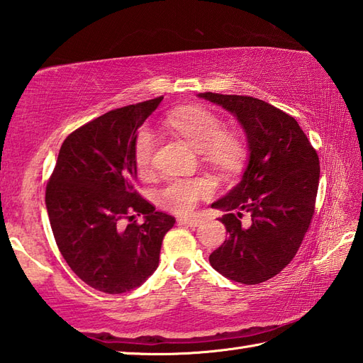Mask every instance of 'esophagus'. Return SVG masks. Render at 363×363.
Returning a JSON list of instances; mask_svg holds the SVG:
<instances>
[{
	"mask_svg": "<svg viewBox=\"0 0 363 363\" xmlns=\"http://www.w3.org/2000/svg\"><path fill=\"white\" fill-rule=\"evenodd\" d=\"M177 225H187L190 228H196L201 225V220L198 217H177Z\"/></svg>",
	"mask_w": 363,
	"mask_h": 363,
	"instance_id": "esophagus-1",
	"label": "esophagus"
}]
</instances>
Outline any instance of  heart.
Instances as JSON below:
<instances>
[{"label": "heart", "mask_w": 363, "mask_h": 363, "mask_svg": "<svg viewBox=\"0 0 363 363\" xmlns=\"http://www.w3.org/2000/svg\"><path fill=\"white\" fill-rule=\"evenodd\" d=\"M174 128L195 150L203 151L215 165L230 168L242 160L245 145L234 133H223V121L203 107H182L168 117ZM154 151V135L140 129L134 140V164L140 173L148 172ZM212 186L204 177H173L156 191V201L167 211L184 213L195 209L201 198L211 195Z\"/></svg>", "instance_id": "b5f03b06"}]
</instances>
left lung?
I'll list each match as a JSON object with an SVG mask.
<instances>
[{
  "mask_svg": "<svg viewBox=\"0 0 363 363\" xmlns=\"http://www.w3.org/2000/svg\"><path fill=\"white\" fill-rule=\"evenodd\" d=\"M207 99L240 123L248 145V164L240 182L213 209L225 211L221 223L229 237L209 262L228 279L260 284L295 257L309 229L320 181L318 154L289 113L262 99L206 91ZM252 215L250 227L241 215Z\"/></svg>",
  "mask_w": 363,
  "mask_h": 363,
  "instance_id": "8db88e82",
  "label": "left lung"
}]
</instances>
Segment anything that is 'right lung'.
Masks as SVG:
<instances>
[{
	"instance_id": "right-lung-1",
	"label": "right lung",
	"mask_w": 363,
	"mask_h": 363,
	"mask_svg": "<svg viewBox=\"0 0 363 363\" xmlns=\"http://www.w3.org/2000/svg\"><path fill=\"white\" fill-rule=\"evenodd\" d=\"M162 99L120 107L76 129L46 186L60 254L79 279L111 295L140 287L156 272L162 240L176 223L134 189L137 130ZM134 211L144 215L142 225L132 221Z\"/></svg>"
}]
</instances>
